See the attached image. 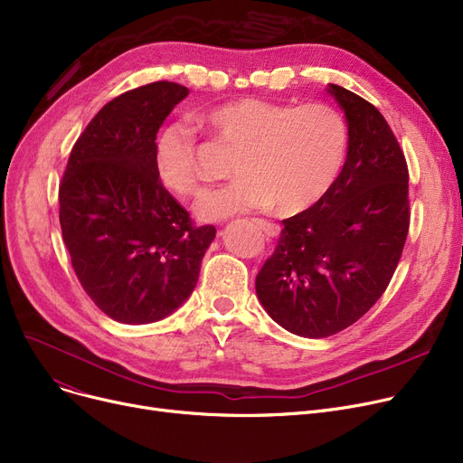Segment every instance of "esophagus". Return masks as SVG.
<instances>
[{"mask_svg": "<svg viewBox=\"0 0 463 463\" xmlns=\"http://www.w3.org/2000/svg\"><path fill=\"white\" fill-rule=\"evenodd\" d=\"M255 223H257V227L266 234V236H278L279 234V225H276V223H272V222H269V219H262V217H257L255 219Z\"/></svg>", "mask_w": 463, "mask_h": 463, "instance_id": "1", "label": "esophagus"}]
</instances>
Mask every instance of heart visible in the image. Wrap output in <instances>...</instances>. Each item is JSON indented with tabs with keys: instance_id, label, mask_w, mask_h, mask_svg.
Instances as JSON below:
<instances>
[{
	"instance_id": "1",
	"label": "heart",
	"mask_w": 463,
	"mask_h": 463,
	"mask_svg": "<svg viewBox=\"0 0 463 463\" xmlns=\"http://www.w3.org/2000/svg\"><path fill=\"white\" fill-rule=\"evenodd\" d=\"M213 137L232 146L229 184L206 191L194 204L203 222L274 206L281 215L300 213L317 204L344 166L347 124L326 103L287 105L240 97L199 114ZM199 137L185 121L165 126L154 142V168L175 194L201 191Z\"/></svg>"
}]
</instances>
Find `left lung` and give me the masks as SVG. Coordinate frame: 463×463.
I'll return each mask as SVG.
<instances>
[{
    "mask_svg": "<svg viewBox=\"0 0 463 463\" xmlns=\"http://www.w3.org/2000/svg\"><path fill=\"white\" fill-rule=\"evenodd\" d=\"M349 146L342 173L311 208L283 219L274 253L257 274L270 317L302 337H328L356 323L386 290L409 232V170L383 114L330 84Z\"/></svg>",
    "mask_w": 463,
    "mask_h": 463,
    "instance_id": "obj_1",
    "label": "left lung"
}]
</instances>
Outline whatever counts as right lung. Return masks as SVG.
I'll return each instance as SVG.
<instances>
[{
    "label": "right lung",
    "mask_w": 463,
    "mask_h": 463,
    "mask_svg": "<svg viewBox=\"0 0 463 463\" xmlns=\"http://www.w3.org/2000/svg\"><path fill=\"white\" fill-rule=\"evenodd\" d=\"M189 90L157 80L114 97L77 138L60 182V225L86 295L110 319L148 325L199 281L213 225L197 227L159 182L154 142Z\"/></svg>",
    "instance_id": "add662e5"
}]
</instances>
